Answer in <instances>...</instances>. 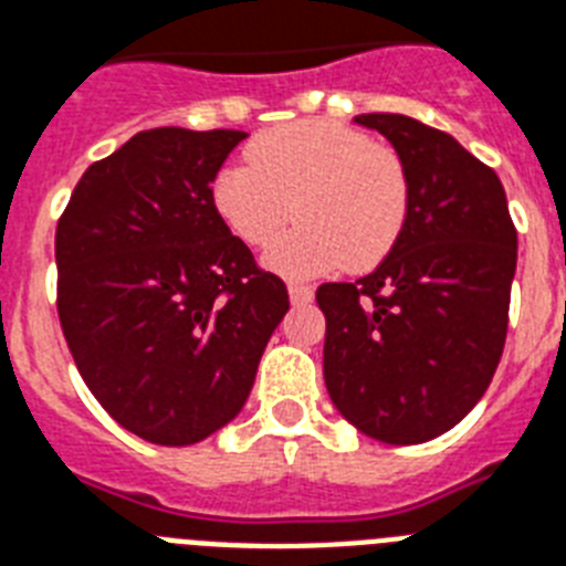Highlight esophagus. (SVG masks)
I'll use <instances>...</instances> for the list:
<instances>
[{
	"mask_svg": "<svg viewBox=\"0 0 566 566\" xmlns=\"http://www.w3.org/2000/svg\"><path fill=\"white\" fill-rule=\"evenodd\" d=\"M287 291H291V302L293 305H305L313 298V287L305 282H291L287 284Z\"/></svg>",
	"mask_w": 566,
	"mask_h": 566,
	"instance_id": "obj_1",
	"label": "esophagus"
}]
</instances>
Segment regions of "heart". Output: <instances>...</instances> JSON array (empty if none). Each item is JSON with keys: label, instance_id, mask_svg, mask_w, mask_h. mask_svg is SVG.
Listing matches in <instances>:
<instances>
[{"label": "heart", "instance_id": "obj_1", "mask_svg": "<svg viewBox=\"0 0 566 566\" xmlns=\"http://www.w3.org/2000/svg\"><path fill=\"white\" fill-rule=\"evenodd\" d=\"M250 164H230L212 180V207L241 244L275 241L268 268L307 279L377 268L400 241L411 210V180L400 151L345 123L298 120L261 132Z\"/></svg>", "mask_w": 566, "mask_h": 566}]
</instances>
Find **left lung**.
Returning <instances> with one entry per match:
<instances>
[{
    "label": "left lung",
    "instance_id": "8db88e82",
    "mask_svg": "<svg viewBox=\"0 0 566 566\" xmlns=\"http://www.w3.org/2000/svg\"><path fill=\"white\" fill-rule=\"evenodd\" d=\"M406 160V230L374 273L316 291L325 386L339 415L391 446L426 443L478 406L501 363L517 232L495 169L406 114H359Z\"/></svg>",
    "mask_w": 566,
    "mask_h": 566
}]
</instances>
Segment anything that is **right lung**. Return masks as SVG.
Wrapping results in <instances>:
<instances>
[{
  "mask_svg": "<svg viewBox=\"0 0 566 566\" xmlns=\"http://www.w3.org/2000/svg\"><path fill=\"white\" fill-rule=\"evenodd\" d=\"M244 132H137L56 224V313L88 391L132 434L189 446L239 415L291 307L212 207Z\"/></svg>",
  "mask_w": 566,
  "mask_h": 566,
  "instance_id": "right-lung-1",
  "label": "right lung"
}]
</instances>
